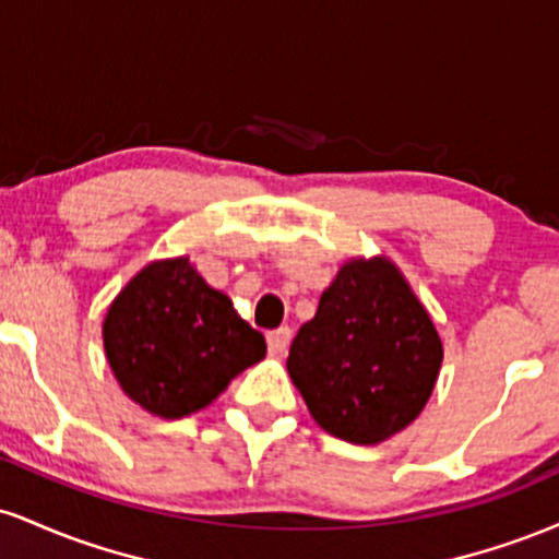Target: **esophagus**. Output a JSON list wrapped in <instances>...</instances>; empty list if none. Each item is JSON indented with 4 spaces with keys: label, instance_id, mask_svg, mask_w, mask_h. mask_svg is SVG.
Wrapping results in <instances>:
<instances>
[{
    "label": "esophagus",
    "instance_id": "obj_1",
    "mask_svg": "<svg viewBox=\"0 0 559 559\" xmlns=\"http://www.w3.org/2000/svg\"><path fill=\"white\" fill-rule=\"evenodd\" d=\"M288 342H292V329H288V325L267 331V349H271V355H284Z\"/></svg>",
    "mask_w": 559,
    "mask_h": 559
}]
</instances>
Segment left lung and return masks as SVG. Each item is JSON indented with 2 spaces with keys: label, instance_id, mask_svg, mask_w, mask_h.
Returning <instances> with one entry per match:
<instances>
[{
  "label": "left lung",
  "instance_id": "obj_1",
  "mask_svg": "<svg viewBox=\"0 0 559 559\" xmlns=\"http://www.w3.org/2000/svg\"><path fill=\"white\" fill-rule=\"evenodd\" d=\"M441 338L391 262L355 260L294 336L288 376L323 431L378 444L420 415L439 376Z\"/></svg>",
  "mask_w": 559,
  "mask_h": 559
}]
</instances>
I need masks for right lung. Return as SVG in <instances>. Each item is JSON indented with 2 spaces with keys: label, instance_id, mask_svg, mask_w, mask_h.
<instances>
[{
  "label": "right lung",
  "instance_id": "obj_1",
  "mask_svg": "<svg viewBox=\"0 0 559 559\" xmlns=\"http://www.w3.org/2000/svg\"><path fill=\"white\" fill-rule=\"evenodd\" d=\"M105 352L133 402L159 418H183L260 362L265 336L178 258L152 262L118 294L105 318Z\"/></svg>",
  "mask_w": 559,
  "mask_h": 559
}]
</instances>
